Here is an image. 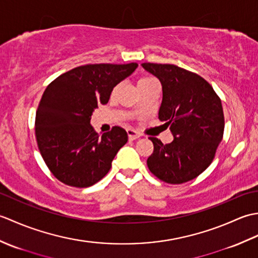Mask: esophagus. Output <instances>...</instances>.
<instances>
[{"mask_svg": "<svg viewBox=\"0 0 258 258\" xmlns=\"http://www.w3.org/2000/svg\"><path fill=\"white\" fill-rule=\"evenodd\" d=\"M126 133H127L128 140H131V141H134V140H136V139H139L140 136H141L138 132H136V131H134V130H132V128H127V130H126Z\"/></svg>", "mask_w": 258, "mask_h": 258, "instance_id": "1", "label": "esophagus"}]
</instances>
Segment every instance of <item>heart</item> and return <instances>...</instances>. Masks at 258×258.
Segmentation results:
<instances>
[{"instance_id":"heart-1","label":"heart","mask_w":258,"mask_h":258,"mask_svg":"<svg viewBox=\"0 0 258 258\" xmlns=\"http://www.w3.org/2000/svg\"><path fill=\"white\" fill-rule=\"evenodd\" d=\"M155 83H158L157 80L155 78H152V76H141V78L138 80V89H143V87H146L149 85H152V84H155ZM118 89V85L114 87L113 90V94L115 92H116V90Z\"/></svg>"}]
</instances>
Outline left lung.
<instances>
[{"label":"left lung","instance_id":"left-lung-1","mask_svg":"<svg viewBox=\"0 0 258 258\" xmlns=\"http://www.w3.org/2000/svg\"><path fill=\"white\" fill-rule=\"evenodd\" d=\"M142 67L161 81L158 119L174 135L169 144L150 138L154 151L147 166L163 182L186 183L204 172L215 157L225 126L221 98L202 76L176 65L143 63Z\"/></svg>","mask_w":258,"mask_h":258}]
</instances>
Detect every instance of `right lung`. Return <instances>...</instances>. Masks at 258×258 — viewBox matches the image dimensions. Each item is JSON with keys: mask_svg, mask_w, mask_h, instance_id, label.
<instances>
[{"mask_svg": "<svg viewBox=\"0 0 258 258\" xmlns=\"http://www.w3.org/2000/svg\"><path fill=\"white\" fill-rule=\"evenodd\" d=\"M138 68L128 64H86L63 73L43 93L35 116L38 150L59 182L89 187L108 173L118 150L127 142L119 126L102 136L90 124L92 113L120 81Z\"/></svg>", "mask_w": 258, "mask_h": 258, "instance_id": "1", "label": "right lung"}]
</instances>
